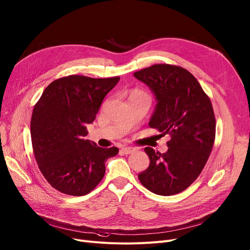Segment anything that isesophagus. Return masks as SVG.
<instances>
[{
  "label": "esophagus",
  "mask_w": 250,
  "mask_h": 250,
  "mask_svg": "<svg viewBox=\"0 0 250 250\" xmlns=\"http://www.w3.org/2000/svg\"><path fill=\"white\" fill-rule=\"evenodd\" d=\"M121 151L124 154H131V153H133V152L136 151V149L132 148V147H125V148H122Z\"/></svg>",
  "instance_id": "esophagus-1"
}]
</instances>
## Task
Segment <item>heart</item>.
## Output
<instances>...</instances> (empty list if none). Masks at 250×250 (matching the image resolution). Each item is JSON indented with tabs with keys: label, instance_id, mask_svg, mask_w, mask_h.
I'll use <instances>...</instances> for the list:
<instances>
[{
	"label": "heart",
	"instance_id": "obj_1",
	"mask_svg": "<svg viewBox=\"0 0 250 250\" xmlns=\"http://www.w3.org/2000/svg\"><path fill=\"white\" fill-rule=\"evenodd\" d=\"M141 95H145V94L142 91H140V90H133L131 93H129V98H131V97L141 96Z\"/></svg>",
	"mask_w": 250,
	"mask_h": 250
}]
</instances>
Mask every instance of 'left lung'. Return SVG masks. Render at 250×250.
Segmentation results:
<instances>
[{"mask_svg":"<svg viewBox=\"0 0 250 250\" xmlns=\"http://www.w3.org/2000/svg\"><path fill=\"white\" fill-rule=\"evenodd\" d=\"M157 101L149 126L168 135L166 153L146 147L150 165L139 173L142 185L162 196L178 194L198 178L211 152L215 117L208 96L187 69L155 64L134 73Z\"/></svg>","mask_w":250,"mask_h":250,"instance_id":"8db88e82","label":"left lung"}]
</instances>
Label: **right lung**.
Segmentation results:
<instances>
[{"label": "right lung", "instance_id": "right-lung-1", "mask_svg": "<svg viewBox=\"0 0 250 250\" xmlns=\"http://www.w3.org/2000/svg\"><path fill=\"white\" fill-rule=\"evenodd\" d=\"M119 77L92 79L69 75L52 82L35 105L30 122L34 154L42 176L56 190L83 196L101 182L105 162L118 153L90 140L92 124L105 96Z\"/></svg>", "mask_w": 250, "mask_h": 250}]
</instances>
